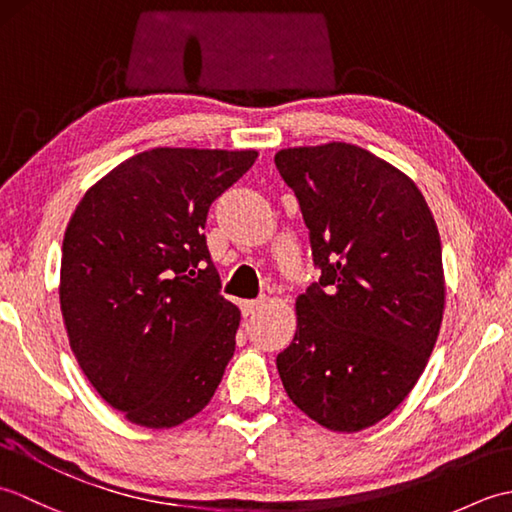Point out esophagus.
I'll list each match as a JSON object with an SVG mask.
<instances>
[{"mask_svg":"<svg viewBox=\"0 0 512 512\" xmlns=\"http://www.w3.org/2000/svg\"><path fill=\"white\" fill-rule=\"evenodd\" d=\"M262 299H246V301H242V312H244V317H250V314H255L259 308H262Z\"/></svg>","mask_w":512,"mask_h":512,"instance_id":"1","label":"esophagus"}]
</instances>
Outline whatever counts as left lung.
I'll return each instance as SVG.
<instances>
[{
  "label": "left lung",
  "mask_w": 512,
  "mask_h": 512,
  "mask_svg": "<svg viewBox=\"0 0 512 512\" xmlns=\"http://www.w3.org/2000/svg\"><path fill=\"white\" fill-rule=\"evenodd\" d=\"M275 165L321 273L297 299L295 339L277 354L281 383L323 427L361 431L407 398L436 345L438 228L416 184L356 145L281 149Z\"/></svg>",
  "instance_id": "obj_1"
}]
</instances>
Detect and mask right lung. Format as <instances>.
Listing matches in <instances>:
<instances>
[{"label":"right lung","instance_id":"add662e5","mask_svg":"<svg viewBox=\"0 0 512 512\" xmlns=\"http://www.w3.org/2000/svg\"><path fill=\"white\" fill-rule=\"evenodd\" d=\"M257 151L149 149L83 195L61 248V312L83 374L149 429L178 427L213 398L239 310L206 246L211 204Z\"/></svg>","mask_w":512,"mask_h":512}]
</instances>
